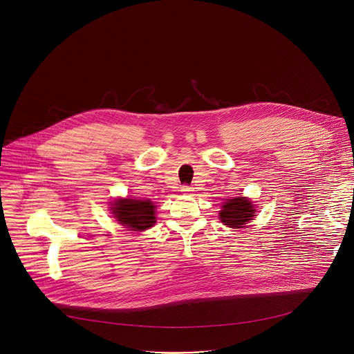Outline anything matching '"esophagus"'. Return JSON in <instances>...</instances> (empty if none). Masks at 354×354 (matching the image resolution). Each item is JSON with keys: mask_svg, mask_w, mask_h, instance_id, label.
Returning a JSON list of instances; mask_svg holds the SVG:
<instances>
[{"mask_svg": "<svg viewBox=\"0 0 354 354\" xmlns=\"http://www.w3.org/2000/svg\"><path fill=\"white\" fill-rule=\"evenodd\" d=\"M182 193L183 194H189V196H192L193 193H194V189L193 187H190V186H182Z\"/></svg>", "mask_w": 354, "mask_h": 354, "instance_id": "34e87169", "label": "esophagus"}]
</instances>
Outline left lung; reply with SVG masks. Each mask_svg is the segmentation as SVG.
Masks as SVG:
<instances>
[{
    "label": "left lung",
    "mask_w": 354,
    "mask_h": 354,
    "mask_svg": "<svg viewBox=\"0 0 354 354\" xmlns=\"http://www.w3.org/2000/svg\"><path fill=\"white\" fill-rule=\"evenodd\" d=\"M255 216V206L252 205L250 198L242 196L227 198L218 213L221 223L230 228H242L246 223L254 220Z\"/></svg>",
    "instance_id": "left-lung-1"
}]
</instances>
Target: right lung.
<instances>
[{"label": "right lung", "instance_id": "obj_1", "mask_svg": "<svg viewBox=\"0 0 354 354\" xmlns=\"http://www.w3.org/2000/svg\"><path fill=\"white\" fill-rule=\"evenodd\" d=\"M112 214L131 231H144L157 221L156 206L149 198H118L112 203Z\"/></svg>", "mask_w": 354, "mask_h": 354}]
</instances>
